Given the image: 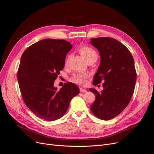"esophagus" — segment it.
<instances>
[{"mask_svg":"<svg viewBox=\"0 0 154 154\" xmlns=\"http://www.w3.org/2000/svg\"><path fill=\"white\" fill-rule=\"evenodd\" d=\"M80 91L81 92H87V90L83 88H80Z\"/></svg>","mask_w":154,"mask_h":154,"instance_id":"34e87169","label":"esophagus"}]
</instances>
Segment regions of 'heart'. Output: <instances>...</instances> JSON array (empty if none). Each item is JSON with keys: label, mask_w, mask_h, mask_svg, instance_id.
Returning <instances> with one entry per match:
<instances>
[{"label": "heart", "mask_w": 154, "mask_h": 154, "mask_svg": "<svg viewBox=\"0 0 154 154\" xmlns=\"http://www.w3.org/2000/svg\"><path fill=\"white\" fill-rule=\"evenodd\" d=\"M79 52L83 56L87 61L88 60L92 58H97V54L96 52V51L92 48L90 46L83 45H82L81 47L79 48ZM69 60V57H67L66 60V63H67ZM87 77V75L85 73H76L73 74V76L71 78V81L75 83H78V84H85L86 82V78Z\"/></svg>", "instance_id": "heart-1"}]
</instances>
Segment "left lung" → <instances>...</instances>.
<instances>
[{
	"instance_id": "obj_1",
	"label": "left lung",
	"mask_w": 154,
	"mask_h": 154,
	"mask_svg": "<svg viewBox=\"0 0 154 154\" xmlns=\"http://www.w3.org/2000/svg\"><path fill=\"white\" fill-rule=\"evenodd\" d=\"M90 43L98 50L101 60L92 83H103L100 92L94 88L96 100L91 106L97 118L109 120L127 107L134 94L136 82L134 60L129 50L117 40L109 37L91 38Z\"/></svg>"
}]
</instances>
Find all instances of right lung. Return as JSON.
Listing matches in <instances>:
<instances>
[{
    "label": "right lung",
    "instance_id": "add662e5",
    "mask_svg": "<svg viewBox=\"0 0 154 154\" xmlns=\"http://www.w3.org/2000/svg\"><path fill=\"white\" fill-rule=\"evenodd\" d=\"M71 49L66 40L46 38L29 46L22 55L17 72L20 91L26 106L41 119L52 122L62 118L80 93L71 82L59 91L54 87Z\"/></svg>",
    "mask_w": 154,
    "mask_h": 154
}]
</instances>
